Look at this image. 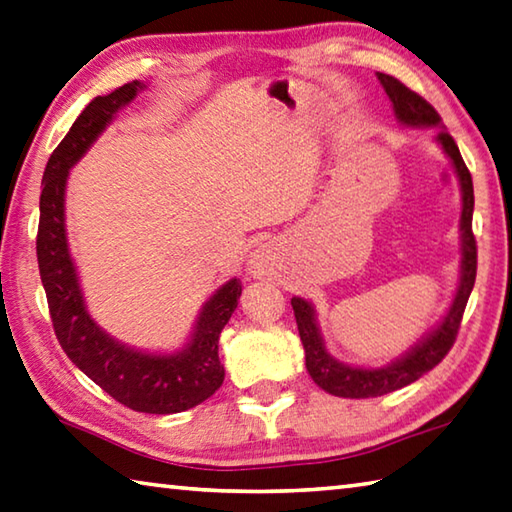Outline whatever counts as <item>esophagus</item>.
I'll use <instances>...</instances> for the list:
<instances>
[{
	"mask_svg": "<svg viewBox=\"0 0 512 512\" xmlns=\"http://www.w3.org/2000/svg\"><path fill=\"white\" fill-rule=\"evenodd\" d=\"M250 268H253L255 275H266L268 271L273 268V255L271 250H257V253L253 255V259H250Z\"/></svg>",
	"mask_w": 512,
	"mask_h": 512,
	"instance_id": "34e87169",
	"label": "esophagus"
}]
</instances>
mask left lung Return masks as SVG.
I'll return each mask as SVG.
<instances>
[{
    "instance_id": "8db88e82",
    "label": "left lung",
    "mask_w": 512,
    "mask_h": 512,
    "mask_svg": "<svg viewBox=\"0 0 512 512\" xmlns=\"http://www.w3.org/2000/svg\"><path fill=\"white\" fill-rule=\"evenodd\" d=\"M380 85H383L385 94L389 96L394 105V114L403 125L410 127H439L436 132V141L443 147V152L450 156V161L457 170L459 185H461V280L457 295H454L450 311L445 313L443 322L436 327L430 336L423 338L418 345L407 351L401 360L392 362V365L380 369H362V367H349L342 365L331 353L324 349V342L320 336L318 324H315L313 306L302 300V297H293V311L297 331H300V340L304 345L306 356V369H309L315 385L322 387L324 392L340 398H374L389 392H396L405 385L414 383L427 371L434 369L439 362L448 356L454 340L461 327L463 311H466L468 297L472 293L477 277V241L472 235V210H475V190H472V176L470 170L461 159V152L454 138L443 129V120L436 114V109L421 98L416 91L407 89L401 80L387 73H376Z\"/></svg>"
}]
</instances>
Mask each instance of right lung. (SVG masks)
Wrapping results in <instances>:
<instances>
[{"label":"right lung","mask_w":512,"mask_h":512,"mask_svg":"<svg viewBox=\"0 0 512 512\" xmlns=\"http://www.w3.org/2000/svg\"><path fill=\"white\" fill-rule=\"evenodd\" d=\"M143 85L127 82L89 102L55 147L42 176L37 264L49 302L53 331L73 365L98 387L134 412L176 414L197 407L224 383L219 336L237 309L241 282L230 280L203 304L192 340L179 353H143L107 336L87 313L64 230L67 176L120 107L129 105Z\"/></svg>","instance_id":"right-lung-1"}]
</instances>
